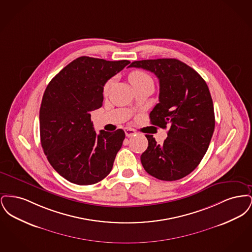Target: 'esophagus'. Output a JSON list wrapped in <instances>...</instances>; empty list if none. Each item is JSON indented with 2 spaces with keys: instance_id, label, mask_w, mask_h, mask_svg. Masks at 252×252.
Returning <instances> with one entry per match:
<instances>
[{
  "instance_id": "esophagus-1",
  "label": "esophagus",
  "mask_w": 252,
  "mask_h": 252,
  "mask_svg": "<svg viewBox=\"0 0 252 252\" xmlns=\"http://www.w3.org/2000/svg\"><path fill=\"white\" fill-rule=\"evenodd\" d=\"M125 133H126V137H131L133 135H135L136 134V131L134 130V129H132V128H126L125 129Z\"/></svg>"
}]
</instances>
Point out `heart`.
<instances>
[{"instance_id":"heart-1","label":"heart","mask_w":252,"mask_h":252,"mask_svg":"<svg viewBox=\"0 0 252 252\" xmlns=\"http://www.w3.org/2000/svg\"><path fill=\"white\" fill-rule=\"evenodd\" d=\"M128 79H129V82L131 83L132 86L142 83V82L146 81V80H151L150 76L143 71H134V72H132L128 76ZM112 84H113V79H109L104 85L103 93H104L105 95H108Z\"/></svg>"}]
</instances>
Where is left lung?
<instances>
[{"label": "left lung", "mask_w": 252, "mask_h": 252, "mask_svg": "<svg viewBox=\"0 0 252 252\" xmlns=\"http://www.w3.org/2000/svg\"><path fill=\"white\" fill-rule=\"evenodd\" d=\"M129 67L156 74L158 104L150 112L151 124L169 127L163 144L145 135L148 147L141 156L144 170L158 180L186 177L203 158L213 137L216 120L213 99L203 78L176 59L134 61Z\"/></svg>", "instance_id": "1"}]
</instances>
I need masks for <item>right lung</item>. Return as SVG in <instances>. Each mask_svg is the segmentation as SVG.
I'll return each instance as SVG.
<instances>
[{
  "mask_svg": "<svg viewBox=\"0 0 252 252\" xmlns=\"http://www.w3.org/2000/svg\"><path fill=\"white\" fill-rule=\"evenodd\" d=\"M129 63L80 57L47 86L39 109L40 142L50 164L68 181L91 185L110 173L126 135L123 129L97 135L91 111L102 107L105 83Z\"/></svg>",
  "mask_w": 252,
  "mask_h": 252,
  "instance_id": "right-lung-1",
  "label": "right lung"
}]
</instances>
